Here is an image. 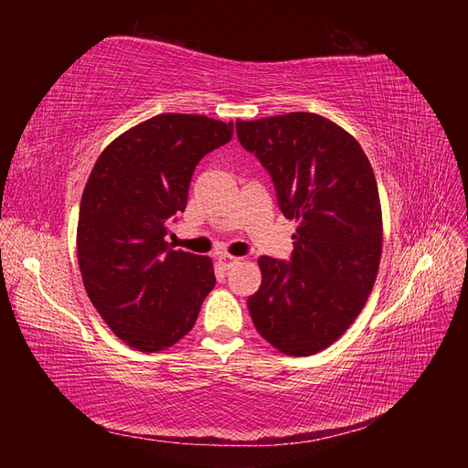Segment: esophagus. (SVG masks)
<instances>
[{"label":"esophagus","mask_w":468,"mask_h":468,"mask_svg":"<svg viewBox=\"0 0 468 468\" xmlns=\"http://www.w3.org/2000/svg\"><path fill=\"white\" fill-rule=\"evenodd\" d=\"M242 261V258H234L230 256V253H222V256H218V263L224 267V269H230L232 265Z\"/></svg>","instance_id":"1"}]
</instances>
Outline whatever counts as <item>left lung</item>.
I'll list each match as a JSON object with an SVG mask.
<instances>
[{
    "instance_id": "8db88e82",
    "label": "left lung",
    "mask_w": 468,
    "mask_h": 468,
    "mask_svg": "<svg viewBox=\"0 0 468 468\" xmlns=\"http://www.w3.org/2000/svg\"><path fill=\"white\" fill-rule=\"evenodd\" d=\"M238 140L271 174L279 208L296 222L292 261L261 256L248 299L256 330L285 356L330 347L356 322L377 281L382 210L369 158L316 112L236 121Z\"/></svg>"
}]
</instances>
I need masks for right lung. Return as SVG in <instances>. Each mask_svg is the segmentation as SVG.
I'll use <instances>...</instances> for the list:
<instances>
[{"label": "right lung", "instance_id": "add662e5", "mask_svg": "<svg viewBox=\"0 0 468 468\" xmlns=\"http://www.w3.org/2000/svg\"><path fill=\"white\" fill-rule=\"evenodd\" d=\"M232 133V121L164 112L117 136L91 169L76 234L83 287L136 351L176 346L215 287L212 260L172 250L165 234L187 207L195 165Z\"/></svg>", "mask_w": 468, "mask_h": 468}]
</instances>
